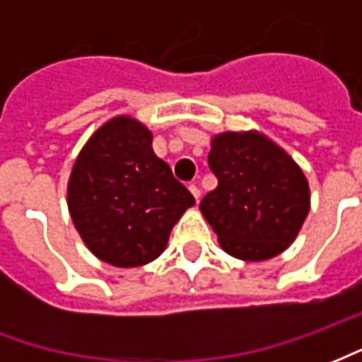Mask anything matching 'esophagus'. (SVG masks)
<instances>
[{"instance_id":"1","label":"esophagus","mask_w":362,"mask_h":362,"mask_svg":"<svg viewBox=\"0 0 362 362\" xmlns=\"http://www.w3.org/2000/svg\"><path fill=\"white\" fill-rule=\"evenodd\" d=\"M188 189H189V192H192V196H194V199H196V202H197V199H199V196H202V192H199V188H197L196 184H189Z\"/></svg>"}]
</instances>
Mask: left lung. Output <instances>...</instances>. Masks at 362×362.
<instances>
[{
    "label": "left lung",
    "instance_id": "8db88e82",
    "mask_svg": "<svg viewBox=\"0 0 362 362\" xmlns=\"http://www.w3.org/2000/svg\"><path fill=\"white\" fill-rule=\"evenodd\" d=\"M217 188L199 204L221 248L266 262L295 243L310 211V186L287 151L256 129L211 137L207 157Z\"/></svg>",
    "mask_w": 362,
    "mask_h": 362
}]
</instances>
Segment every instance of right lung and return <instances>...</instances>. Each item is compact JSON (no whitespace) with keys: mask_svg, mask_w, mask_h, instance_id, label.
Wrapping results in <instances>:
<instances>
[{"mask_svg":"<svg viewBox=\"0 0 362 362\" xmlns=\"http://www.w3.org/2000/svg\"><path fill=\"white\" fill-rule=\"evenodd\" d=\"M153 134L127 114L90 135L67 182V207L96 258L139 267L165 252L170 230L194 196L153 151Z\"/></svg>","mask_w":362,"mask_h":362,"instance_id":"right-lung-1","label":"right lung"}]
</instances>
